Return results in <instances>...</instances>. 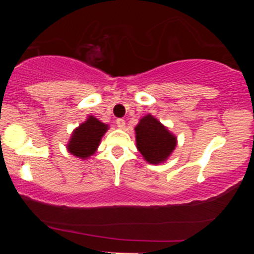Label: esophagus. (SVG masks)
<instances>
[{"instance_id": "1", "label": "esophagus", "mask_w": 254, "mask_h": 254, "mask_svg": "<svg viewBox=\"0 0 254 254\" xmlns=\"http://www.w3.org/2000/svg\"><path fill=\"white\" fill-rule=\"evenodd\" d=\"M116 124H117V127H121V129H124L125 127V121L123 118H118L117 121H116Z\"/></svg>"}]
</instances>
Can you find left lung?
Returning <instances> with one entry per match:
<instances>
[{"mask_svg": "<svg viewBox=\"0 0 254 254\" xmlns=\"http://www.w3.org/2000/svg\"><path fill=\"white\" fill-rule=\"evenodd\" d=\"M135 130L137 149L149 164H161L176 148V136L153 116L142 118Z\"/></svg>", "mask_w": 254, "mask_h": 254, "instance_id": "left-lung-1", "label": "left lung"}]
</instances>
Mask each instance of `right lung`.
<instances>
[{"instance_id":"obj_1","label":"right lung","mask_w":254,"mask_h":254,"mask_svg":"<svg viewBox=\"0 0 254 254\" xmlns=\"http://www.w3.org/2000/svg\"><path fill=\"white\" fill-rule=\"evenodd\" d=\"M107 125L101 123L93 116L88 117L84 123L72 133L70 142L68 144V150L72 155L86 159L95 153L101 137L107 130Z\"/></svg>"}]
</instances>
